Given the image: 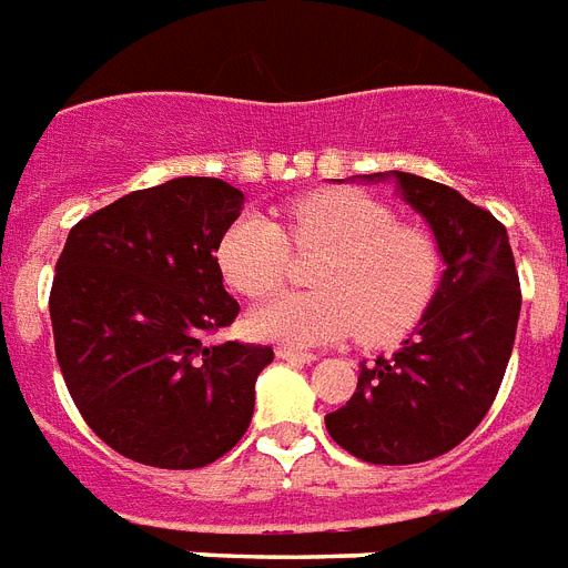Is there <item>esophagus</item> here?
<instances>
[{"label": "esophagus", "instance_id": "obj_1", "mask_svg": "<svg viewBox=\"0 0 568 568\" xmlns=\"http://www.w3.org/2000/svg\"><path fill=\"white\" fill-rule=\"evenodd\" d=\"M276 357H283V361H297V364H312V361H317L314 352L294 349V346H280V349H276Z\"/></svg>", "mask_w": 568, "mask_h": 568}]
</instances>
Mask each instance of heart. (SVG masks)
<instances>
[{"label":"heart","instance_id":"obj_1","mask_svg":"<svg viewBox=\"0 0 568 568\" xmlns=\"http://www.w3.org/2000/svg\"><path fill=\"white\" fill-rule=\"evenodd\" d=\"M297 254H323L317 292L283 294L251 314V332L285 346H317L361 332L389 343L416 326L438 285V247L424 231L398 225L378 199L357 190H314L283 207V227L245 213L219 242L216 260L242 297H268Z\"/></svg>","mask_w":568,"mask_h":568}]
</instances>
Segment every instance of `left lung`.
<instances>
[{
	"instance_id": "obj_1",
	"label": "left lung",
	"mask_w": 568,
	"mask_h": 568,
	"mask_svg": "<svg viewBox=\"0 0 568 568\" xmlns=\"http://www.w3.org/2000/svg\"><path fill=\"white\" fill-rule=\"evenodd\" d=\"M395 181L433 227L447 268L402 349L361 364L346 407L326 416L328 436L373 465L436 459L476 430L503 384L523 303L499 219L438 181Z\"/></svg>"
}]
</instances>
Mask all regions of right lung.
<instances>
[{
    "label": "right lung",
    "mask_w": 568,
    "mask_h": 568,
    "mask_svg": "<svg viewBox=\"0 0 568 568\" xmlns=\"http://www.w3.org/2000/svg\"><path fill=\"white\" fill-rule=\"evenodd\" d=\"M242 199L199 175L135 190L80 219L57 260V364L83 422L126 459L204 468L251 424L274 349L211 343L240 314L216 251Z\"/></svg>",
    "instance_id": "add662e5"
}]
</instances>
